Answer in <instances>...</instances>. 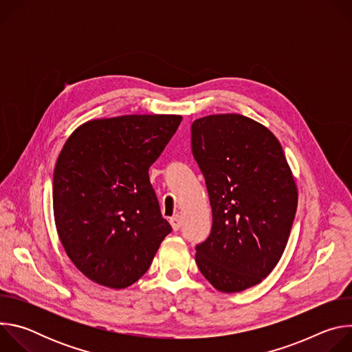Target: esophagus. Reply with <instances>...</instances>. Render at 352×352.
<instances>
[{
  "instance_id": "obj_1",
  "label": "esophagus",
  "mask_w": 352,
  "mask_h": 352,
  "mask_svg": "<svg viewBox=\"0 0 352 352\" xmlns=\"http://www.w3.org/2000/svg\"><path fill=\"white\" fill-rule=\"evenodd\" d=\"M170 223H171V226H173L174 231H178V230L181 228V224H182L181 217H179L178 214H177V216H174V217H171V219H170Z\"/></svg>"
}]
</instances>
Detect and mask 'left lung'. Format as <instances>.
Instances as JSON below:
<instances>
[{
  "label": "left lung",
  "instance_id": "1",
  "mask_svg": "<svg viewBox=\"0 0 352 352\" xmlns=\"http://www.w3.org/2000/svg\"><path fill=\"white\" fill-rule=\"evenodd\" d=\"M190 132L213 213L195 261L219 291H243L278 263L296 212V186L280 142L259 122L209 116L196 120Z\"/></svg>",
  "mask_w": 352,
  "mask_h": 352
}]
</instances>
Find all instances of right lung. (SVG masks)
<instances>
[{
	"label": "right lung",
	"instance_id": "right-lung-1",
	"mask_svg": "<svg viewBox=\"0 0 352 352\" xmlns=\"http://www.w3.org/2000/svg\"><path fill=\"white\" fill-rule=\"evenodd\" d=\"M181 120H94L65 142L53 177L56 226L67 255L91 281L117 289L133 284L171 232L148 168Z\"/></svg>",
	"mask_w": 352,
	"mask_h": 352
}]
</instances>
